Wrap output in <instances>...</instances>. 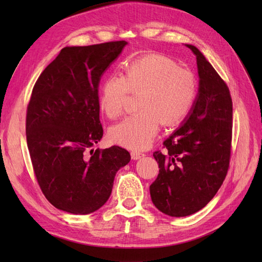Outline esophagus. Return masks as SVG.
Segmentation results:
<instances>
[{
  "label": "esophagus",
  "mask_w": 262,
  "mask_h": 262,
  "mask_svg": "<svg viewBox=\"0 0 262 262\" xmlns=\"http://www.w3.org/2000/svg\"><path fill=\"white\" fill-rule=\"evenodd\" d=\"M144 153H141V152H131V157L132 160H139V158L143 157Z\"/></svg>",
  "instance_id": "1"
}]
</instances>
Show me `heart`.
<instances>
[{
  "label": "heart",
  "mask_w": 262,
  "mask_h": 262,
  "mask_svg": "<svg viewBox=\"0 0 262 262\" xmlns=\"http://www.w3.org/2000/svg\"><path fill=\"white\" fill-rule=\"evenodd\" d=\"M140 94L134 114L109 129V139L131 149H144L153 143L162 121L176 124L188 116L198 93L191 71L179 68L170 58L147 54L124 67L123 76L106 77L100 86L99 109L110 119L123 114L129 94Z\"/></svg>",
  "instance_id": "obj_1"
}]
</instances>
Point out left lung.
<instances>
[{
	"label": "left lung",
	"instance_id": "obj_1",
	"mask_svg": "<svg viewBox=\"0 0 262 262\" xmlns=\"http://www.w3.org/2000/svg\"><path fill=\"white\" fill-rule=\"evenodd\" d=\"M199 94L191 113L153 156L160 172L149 186L155 207L169 216L200 211L216 194L231 160L233 102L226 83L194 46Z\"/></svg>",
	"mask_w": 262,
	"mask_h": 262
}]
</instances>
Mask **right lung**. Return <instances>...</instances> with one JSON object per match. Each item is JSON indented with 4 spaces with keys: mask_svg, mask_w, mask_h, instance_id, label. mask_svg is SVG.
<instances>
[{
    "mask_svg": "<svg viewBox=\"0 0 262 262\" xmlns=\"http://www.w3.org/2000/svg\"><path fill=\"white\" fill-rule=\"evenodd\" d=\"M124 40L66 47L31 93L26 138L38 185L53 207L89 214L109 199L116 172L131 160L114 145L93 149L102 138L98 85Z\"/></svg>",
    "mask_w": 262,
    "mask_h": 262,
    "instance_id": "1",
    "label": "right lung"
}]
</instances>
